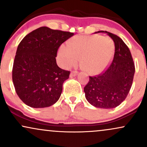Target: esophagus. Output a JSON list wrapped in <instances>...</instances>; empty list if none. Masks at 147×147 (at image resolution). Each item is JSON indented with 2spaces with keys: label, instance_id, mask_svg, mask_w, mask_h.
I'll use <instances>...</instances> for the list:
<instances>
[{
  "label": "esophagus",
  "instance_id": "obj_1",
  "mask_svg": "<svg viewBox=\"0 0 147 147\" xmlns=\"http://www.w3.org/2000/svg\"><path fill=\"white\" fill-rule=\"evenodd\" d=\"M77 74H78V72H77V71H72V72H70V77H75L76 75H77Z\"/></svg>",
  "mask_w": 147,
  "mask_h": 147
}]
</instances>
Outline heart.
Wrapping results in <instances>:
<instances>
[{"label":"heart","mask_w":147,"mask_h":147,"mask_svg":"<svg viewBox=\"0 0 147 147\" xmlns=\"http://www.w3.org/2000/svg\"><path fill=\"white\" fill-rule=\"evenodd\" d=\"M114 49V42L109 37L76 36L68 42V47L61 45L59 47L58 57L63 68L75 66L81 59V68L94 74L107 66L113 56Z\"/></svg>","instance_id":"obj_1"}]
</instances>
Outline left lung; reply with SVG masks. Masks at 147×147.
Returning a JSON list of instances; mask_svg holds the SVG:
<instances>
[{"mask_svg":"<svg viewBox=\"0 0 147 147\" xmlns=\"http://www.w3.org/2000/svg\"><path fill=\"white\" fill-rule=\"evenodd\" d=\"M97 32L107 33L112 39L114 55L112 63L103 73L90 77L84 88L85 96L95 107L112 109L126 98L133 83L135 66L129 49L121 38L105 31Z\"/></svg>","mask_w":147,"mask_h":147,"instance_id":"obj_1","label":"left lung"}]
</instances>
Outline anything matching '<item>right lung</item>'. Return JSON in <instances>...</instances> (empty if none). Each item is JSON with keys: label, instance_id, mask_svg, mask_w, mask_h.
I'll return each mask as SVG.
<instances>
[{"label": "right lung", "instance_id": "1", "mask_svg": "<svg viewBox=\"0 0 147 147\" xmlns=\"http://www.w3.org/2000/svg\"><path fill=\"white\" fill-rule=\"evenodd\" d=\"M73 33L42 26L26 35L18 47L12 80L18 96L33 108L50 107L59 100L70 72L57 66L61 44Z\"/></svg>", "mask_w": 147, "mask_h": 147}]
</instances>
